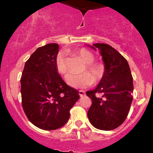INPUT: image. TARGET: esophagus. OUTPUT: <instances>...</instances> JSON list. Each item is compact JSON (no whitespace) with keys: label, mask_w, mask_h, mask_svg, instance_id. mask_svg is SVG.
<instances>
[{"label":"esophagus","mask_w":153,"mask_h":153,"mask_svg":"<svg viewBox=\"0 0 153 153\" xmlns=\"http://www.w3.org/2000/svg\"><path fill=\"white\" fill-rule=\"evenodd\" d=\"M78 93H79V95L81 97H84V95H85V92H84V91L80 90L79 92H78Z\"/></svg>","instance_id":"obj_1"}]
</instances>
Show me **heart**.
I'll return each instance as SVG.
<instances>
[{"instance_id": "heart-1", "label": "heart", "mask_w": 153, "mask_h": 153, "mask_svg": "<svg viewBox=\"0 0 153 153\" xmlns=\"http://www.w3.org/2000/svg\"><path fill=\"white\" fill-rule=\"evenodd\" d=\"M76 55H78L84 61L86 65V70L89 71L94 75L93 78L91 74L89 72H84L80 75L75 74H69L66 77V82L69 86L73 88H85L92 85L94 82V78L95 81L99 80L102 77L103 69L101 66L98 64H92L94 61L95 57L94 55L86 50L85 49H78L75 52ZM55 66H56L57 71L58 73L64 75L67 72V66L66 63V55L63 52H59L57 55L55 59Z\"/></svg>"}]
</instances>
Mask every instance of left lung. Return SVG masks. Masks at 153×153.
<instances>
[{"label":"left lung","instance_id":"obj_1","mask_svg":"<svg viewBox=\"0 0 153 153\" xmlns=\"http://www.w3.org/2000/svg\"><path fill=\"white\" fill-rule=\"evenodd\" d=\"M87 46L99 51L104 64L99 84L86 92L92 101L88 118L96 129L112 130L123 124L130 109L133 92L130 68L127 61L111 46L106 44ZM98 93L101 97L97 96Z\"/></svg>","mask_w":153,"mask_h":153}]
</instances>
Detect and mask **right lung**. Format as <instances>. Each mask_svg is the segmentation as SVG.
Segmentation results:
<instances>
[{
    "label": "right lung",
    "instance_id": "obj_1",
    "mask_svg": "<svg viewBox=\"0 0 153 153\" xmlns=\"http://www.w3.org/2000/svg\"><path fill=\"white\" fill-rule=\"evenodd\" d=\"M59 46L48 44L36 49L25 63L21 78L22 106L32 124L44 130L66 124L69 110L80 98L57 71Z\"/></svg>",
    "mask_w": 153,
    "mask_h": 153
}]
</instances>
